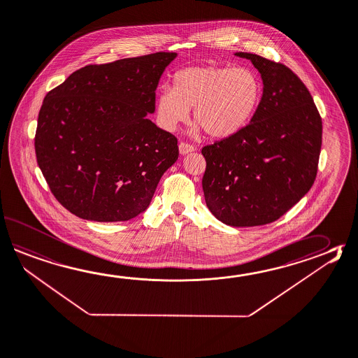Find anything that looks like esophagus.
Returning a JSON list of instances; mask_svg holds the SVG:
<instances>
[{"instance_id": "esophagus-1", "label": "esophagus", "mask_w": 358, "mask_h": 358, "mask_svg": "<svg viewBox=\"0 0 358 358\" xmlns=\"http://www.w3.org/2000/svg\"><path fill=\"white\" fill-rule=\"evenodd\" d=\"M178 150H180L181 155H185V154L192 153V152L195 150V148H194V145H190V144H187V143L181 141V143L178 144Z\"/></svg>"}]
</instances>
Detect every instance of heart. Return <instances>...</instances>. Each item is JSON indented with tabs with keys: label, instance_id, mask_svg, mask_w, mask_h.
Here are the masks:
<instances>
[{
	"label": "heart",
	"instance_id": "1",
	"mask_svg": "<svg viewBox=\"0 0 358 358\" xmlns=\"http://www.w3.org/2000/svg\"><path fill=\"white\" fill-rule=\"evenodd\" d=\"M262 92L259 76L245 66L185 67L173 75V88L163 85L155 95L157 124L175 132L189 121L194 107L196 129L215 139L229 138L254 116Z\"/></svg>",
	"mask_w": 358,
	"mask_h": 358
}]
</instances>
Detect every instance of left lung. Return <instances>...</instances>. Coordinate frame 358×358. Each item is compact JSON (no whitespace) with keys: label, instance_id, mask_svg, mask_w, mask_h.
Returning <instances> with one entry per match:
<instances>
[{"label":"left lung","instance_id":"1","mask_svg":"<svg viewBox=\"0 0 358 358\" xmlns=\"http://www.w3.org/2000/svg\"><path fill=\"white\" fill-rule=\"evenodd\" d=\"M262 75L263 96L250 124L203 148L205 203L232 227L268 224L314 185L322 124L314 99L287 66L237 52Z\"/></svg>","mask_w":358,"mask_h":358}]
</instances>
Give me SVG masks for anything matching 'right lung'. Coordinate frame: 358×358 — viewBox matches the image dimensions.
Returning <instances> with one entry per match:
<instances>
[{"label":"right lung","mask_w":358,"mask_h":358,"mask_svg":"<svg viewBox=\"0 0 358 358\" xmlns=\"http://www.w3.org/2000/svg\"><path fill=\"white\" fill-rule=\"evenodd\" d=\"M175 52L88 65L44 98L34 139L52 194L76 217L124 222L145 212L177 139L148 118Z\"/></svg>","instance_id":"right-lung-1"}]
</instances>
